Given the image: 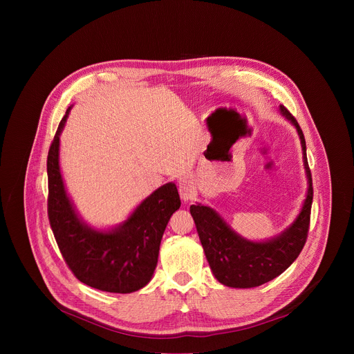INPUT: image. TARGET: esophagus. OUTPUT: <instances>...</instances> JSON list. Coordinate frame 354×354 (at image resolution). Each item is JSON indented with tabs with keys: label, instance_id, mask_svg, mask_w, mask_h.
I'll return each mask as SVG.
<instances>
[{
	"label": "esophagus",
	"instance_id": "esophagus-1",
	"mask_svg": "<svg viewBox=\"0 0 354 354\" xmlns=\"http://www.w3.org/2000/svg\"><path fill=\"white\" fill-rule=\"evenodd\" d=\"M196 193H197L196 186L190 179H183L179 182V194L183 201L193 200L196 197Z\"/></svg>",
	"mask_w": 354,
	"mask_h": 354
}]
</instances>
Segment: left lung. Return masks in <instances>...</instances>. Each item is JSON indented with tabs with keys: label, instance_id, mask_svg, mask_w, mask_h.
<instances>
[{
	"label": "left lung",
	"instance_id": "1",
	"mask_svg": "<svg viewBox=\"0 0 354 354\" xmlns=\"http://www.w3.org/2000/svg\"><path fill=\"white\" fill-rule=\"evenodd\" d=\"M279 111L298 133L308 182L306 200L295 220L269 239L249 241L236 234L214 209L201 203L190 206V214L210 269L214 277L228 287L252 288L276 279L298 258L307 241L314 190L306 138L291 113L283 105Z\"/></svg>",
	"mask_w": 354,
	"mask_h": 354
}]
</instances>
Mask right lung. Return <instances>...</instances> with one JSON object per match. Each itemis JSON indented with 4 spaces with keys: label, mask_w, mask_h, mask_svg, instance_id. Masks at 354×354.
I'll return each instance as SVG.
<instances>
[{
    "label": "right lung",
    "mask_w": 354,
    "mask_h": 354,
    "mask_svg": "<svg viewBox=\"0 0 354 354\" xmlns=\"http://www.w3.org/2000/svg\"><path fill=\"white\" fill-rule=\"evenodd\" d=\"M70 111L71 106L47 157L50 227L66 263L80 281L108 292L137 291L153 279L164 231L180 207L176 185L169 182L154 190L116 227L97 230L88 225L75 210L60 169V136Z\"/></svg>",
    "instance_id": "1"
}]
</instances>
